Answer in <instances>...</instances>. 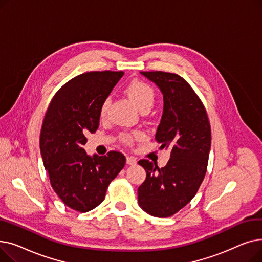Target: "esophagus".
I'll return each instance as SVG.
<instances>
[{"mask_svg": "<svg viewBox=\"0 0 262 262\" xmlns=\"http://www.w3.org/2000/svg\"><path fill=\"white\" fill-rule=\"evenodd\" d=\"M126 163H127V164H136V163H137V160H136L135 157L127 156V157H126Z\"/></svg>", "mask_w": 262, "mask_h": 262, "instance_id": "obj_1", "label": "esophagus"}]
</instances>
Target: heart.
<instances>
[{
    "label": "heart",
    "instance_id": "1",
    "mask_svg": "<svg viewBox=\"0 0 262 262\" xmlns=\"http://www.w3.org/2000/svg\"><path fill=\"white\" fill-rule=\"evenodd\" d=\"M125 91L129 99L140 110H148L155 101V91L153 87L147 84L144 80L133 79L126 86ZM110 104V99L106 98L100 106L99 116L101 119H105L108 114V108ZM141 136L140 132H125L120 135V140L125 145H132L135 139Z\"/></svg>",
    "mask_w": 262,
    "mask_h": 262
}]
</instances>
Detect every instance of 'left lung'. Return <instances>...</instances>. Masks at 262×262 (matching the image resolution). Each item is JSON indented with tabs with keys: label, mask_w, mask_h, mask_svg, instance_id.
Masks as SVG:
<instances>
[{
	"label": "left lung",
	"mask_w": 262,
	"mask_h": 262,
	"mask_svg": "<svg viewBox=\"0 0 262 262\" xmlns=\"http://www.w3.org/2000/svg\"><path fill=\"white\" fill-rule=\"evenodd\" d=\"M163 94V114L156 132L160 149L171 148L167 166L138 161L146 178L138 188L140 207L150 215L175 214L194 198L207 171L211 128L205 106L189 82L175 73L142 71Z\"/></svg>",
	"instance_id": "1"
}]
</instances>
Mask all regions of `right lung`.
<instances>
[{
  "label": "right lung",
  "mask_w": 262,
  "mask_h": 262,
  "mask_svg": "<svg viewBox=\"0 0 262 262\" xmlns=\"http://www.w3.org/2000/svg\"><path fill=\"white\" fill-rule=\"evenodd\" d=\"M123 71L79 74L55 93L40 133V152L53 190L66 206L87 212L100 205L126 158L117 150L86 154V135L99 128V109Z\"/></svg>",
  "instance_id": "add662e5"
}]
</instances>
